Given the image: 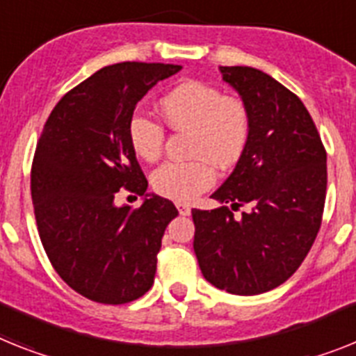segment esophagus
Here are the masks:
<instances>
[{
	"label": "esophagus",
	"mask_w": 356,
	"mask_h": 356,
	"mask_svg": "<svg viewBox=\"0 0 356 356\" xmlns=\"http://www.w3.org/2000/svg\"><path fill=\"white\" fill-rule=\"evenodd\" d=\"M177 210L181 215H190L192 213V208L188 204H183V202H177Z\"/></svg>",
	"instance_id": "esophagus-1"
}]
</instances>
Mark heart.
I'll return each mask as SVG.
<instances>
[{
    "instance_id": "obj_1",
    "label": "heart",
    "mask_w": 356,
    "mask_h": 356,
    "mask_svg": "<svg viewBox=\"0 0 356 356\" xmlns=\"http://www.w3.org/2000/svg\"><path fill=\"white\" fill-rule=\"evenodd\" d=\"M161 113L173 130L192 132L190 163L161 164L152 173V186L172 201L190 202L215 183L213 164L232 168L246 154L253 132L252 110L238 95L199 79L179 83L161 97ZM128 141L137 157L157 161L163 155L166 130L145 113L128 121Z\"/></svg>"
}]
</instances>
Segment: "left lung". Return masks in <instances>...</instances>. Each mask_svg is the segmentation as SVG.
<instances>
[{"mask_svg":"<svg viewBox=\"0 0 356 356\" xmlns=\"http://www.w3.org/2000/svg\"><path fill=\"white\" fill-rule=\"evenodd\" d=\"M252 110L253 132L234 173L213 193L229 206L192 210L193 250L204 279L234 295H259L291 277L322 224L327 186L325 148L304 103L252 67H220Z\"/></svg>","mask_w":356,"mask_h":356,"instance_id":"1","label":"left lung"}]
</instances>
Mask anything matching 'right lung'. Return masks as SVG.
Listing matches in <instances>:
<instances>
[{"label": "right lung", "mask_w": 356, "mask_h": 356, "mask_svg": "<svg viewBox=\"0 0 356 356\" xmlns=\"http://www.w3.org/2000/svg\"><path fill=\"white\" fill-rule=\"evenodd\" d=\"M183 67L127 61L97 70L63 95L35 146L31 192L41 244L74 291L99 304L132 302L152 288L164 229L177 208L159 195L113 204L148 181L128 141L136 104Z\"/></svg>", "instance_id": "add662e5"}]
</instances>
